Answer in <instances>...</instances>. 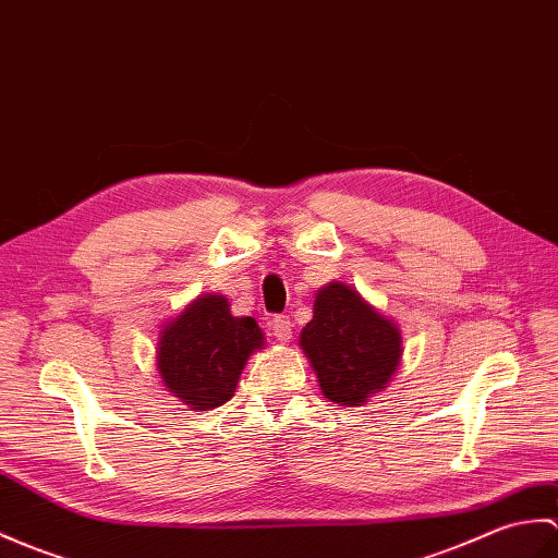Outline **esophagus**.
<instances>
[{
    "mask_svg": "<svg viewBox=\"0 0 558 558\" xmlns=\"http://www.w3.org/2000/svg\"><path fill=\"white\" fill-rule=\"evenodd\" d=\"M270 330H274L276 340L278 342H290L292 340V320L290 316H276L274 320H270Z\"/></svg>",
    "mask_w": 558,
    "mask_h": 558,
    "instance_id": "esophagus-1",
    "label": "esophagus"
}]
</instances>
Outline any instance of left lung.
I'll return each mask as SVG.
<instances>
[{
  "instance_id": "8db88e82",
  "label": "left lung",
  "mask_w": 558,
  "mask_h": 558,
  "mask_svg": "<svg viewBox=\"0 0 558 558\" xmlns=\"http://www.w3.org/2000/svg\"><path fill=\"white\" fill-rule=\"evenodd\" d=\"M323 395L340 407H364L401 364V332L344 282L316 292L314 318L300 335Z\"/></svg>"
}]
</instances>
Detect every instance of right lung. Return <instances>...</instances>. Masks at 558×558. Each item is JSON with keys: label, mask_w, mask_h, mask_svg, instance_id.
<instances>
[{"label": "right lung", "mask_w": 558, "mask_h": 558, "mask_svg": "<svg viewBox=\"0 0 558 558\" xmlns=\"http://www.w3.org/2000/svg\"><path fill=\"white\" fill-rule=\"evenodd\" d=\"M262 347L264 332L252 316H232L223 294H202L163 326L157 371L185 407L209 411L232 397L250 356Z\"/></svg>", "instance_id": "right-lung-1"}]
</instances>
